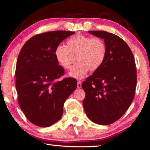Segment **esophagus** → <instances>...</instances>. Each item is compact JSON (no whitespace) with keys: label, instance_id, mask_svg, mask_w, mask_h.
I'll use <instances>...</instances> for the list:
<instances>
[{"label":"esophagus","instance_id":"esophagus-1","mask_svg":"<svg viewBox=\"0 0 150 150\" xmlns=\"http://www.w3.org/2000/svg\"><path fill=\"white\" fill-rule=\"evenodd\" d=\"M77 88H82V82H81V81H78L77 82Z\"/></svg>","mask_w":150,"mask_h":150}]
</instances>
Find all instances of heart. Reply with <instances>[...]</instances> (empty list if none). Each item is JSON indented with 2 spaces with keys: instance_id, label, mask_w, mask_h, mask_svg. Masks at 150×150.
Segmentation results:
<instances>
[{
  "instance_id": "b5f03b06",
  "label": "heart",
  "mask_w": 150,
  "mask_h": 150,
  "mask_svg": "<svg viewBox=\"0 0 150 150\" xmlns=\"http://www.w3.org/2000/svg\"><path fill=\"white\" fill-rule=\"evenodd\" d=\"M72 54L78 55V62L68 73L76 79L84 78L90 70L96 71L101 67L107 54V48L104 40L78 34L68 39L67 46L59 45L54 54L58 63L64 69H69L73 62Z\"/></svg>"
}]
</instances>
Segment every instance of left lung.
I'll return each mask as SVG.
<instances>
[{"instance_id":"left-lung-1","label":"left lung","mask_w":150,"mask_h":150,"mask_svg":"<svg viewBox=\"0 0 150 150\" xmlns=\"http://www.w3.org/2000/svg\"><path fill=\"white\" fill-rule=\"evenodd\" d=\"M88 33L104 39L107 54L101 67L82 83L86 94L83 105L91 121L109 125L123 116L133 101L136 64L130 48L119 36L106 31Z\"/></svg>"}]
</instances>
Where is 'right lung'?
<instances>
[{
    "mask_svg": "<svg viewBox=\"0 0 150 150\" xmlns=\"http://www.w3.org/2000/svg\"><path fill=\"white\" fill-rule=\"evenodd\" d=\"M75 33L56 30L39 34L24 44L16 68V88L20 107L29 121L45 127L63 114L66 100L76 89L73 78L58 79L64 73L54 52L62 41Z\"/></svg>",
    "mask_w": 150,
    "mask_h": 150,
    "instance_id": "right-lung-1",
    "label": "right lung"
}]
</instances>
